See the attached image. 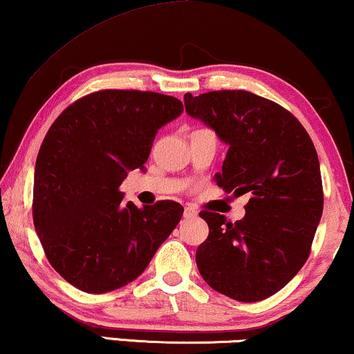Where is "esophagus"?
Returning a JSON list of instances; mask_svg holds the SVG:
<instances>
[{"label": "esophagus", "instance_id": "esophagus-1", "mask_svg": "<svg viewBox=\"0 0 354 354\" xmlns=\"http://www.w3.org/2000/svg\"><path fill=\"white\" fill-rule=\"evenodd\" d=\"M195 216H197V212L192 210V208H189V207L184 208V218H185V220H190V218H195Z\"/></svg>", "mask_w": 354, "mask_h": 354}]
</instances>
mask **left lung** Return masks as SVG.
<instances>
[{"label": "left lung", "mask_w": 354, "mask_h": 354, "mask_svg": "<svg viewBox=\"0 0 354 354\" xmlns=\"http://www.w3.org/2000/svg\"><path fill=\"white\" fill-rule=\"evenodd\" d=\"M184 103L187 115L228 146L216 184L233 197L250 195L236 223L200 212L210 233L197 268L220 294L259 302L290 282L310 254L324 212L315 146L297 118L250 91L185 93Z\"/></svg>", "instance_id": "left-lung-1"}]
</instances>
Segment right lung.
Listing matches in <instances>:
<instances>
[{
	"label": "right lung",
	"mask_w": 354,
	"mask_h": 354,
	"mask_svg": "<svg viewBox=\"0 0 354 354\" xmlns=\"http://www.w3.org/2000/svg\"><path fill=\"white\" fill-rule=\"evenodd\" d=\"M180 100L152 91L103 90L54 121L34 169V228L52 268L88 294L128 286L180 221L184 207L162 200L136 207L120 185L144 170Z\"/></svg>",
	"instance_id": "1"
}]
</instances>
